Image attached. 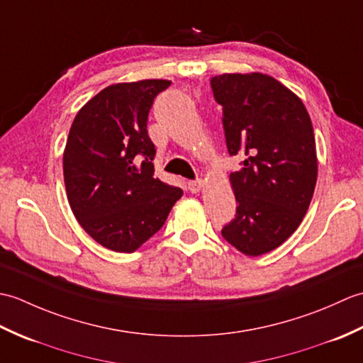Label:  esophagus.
Returning <instances> with one entry per match:
<instances>
[{"label": "esophagus", "instance_id": "34e87169", "mask_svg": "<svg viewBox=\"0 0 363 363\" xmlns=\"http://www.w3.org/2000/svg\"><path fill=\"white\" fill-rule=\"evenodd\" d=\"M187 187H189V190L191 191V194H198V191L204 187V182H203L201 179L190 181V182L187 184Z\"/></svg>", "mask_w": 363, "mask_h": 363}]
</instances>
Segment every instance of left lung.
Returning a JSON list of instances; mask_svg holds the SVG:
<instances>
[{
	"mask_svg": "<svg viewBox=\"0 0 363 363\" xmlns=\"http://www.w3.org/2000/svg\"><path fill=\"white\" fill-rule=\"evenodd\" d=\"M211 86L228 151L243 157L229 176L237 215L221 235L260 256L287 240L309 209L318 174L312 121L303 101L268 74L225 73Z\"/></svg>",
	"mask_w": 363,
	"mask_h": 363,
	"instance_id": "left-lung-1",
	"label": "left lung"
}]
</instances>
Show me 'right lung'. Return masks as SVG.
<instances>
[{
    "instance_id": "obj_1",
    "label": "right lung",
    "mask_w": 363,
    "mask_h": 363,
    "mask_svg": "<svg viewBox=\"0 0 363 363\" xmlns=\"http://www.w3.org/2000/svg\"><path fill=\"white\" fill-rule=\"evenodd\" d=\"M172 81L112 84L76 113L64 151L67 198L82 229L117 252H134L164 226L182 196L154 177L146 121Z\"/></svg>"
}]
</instances>
